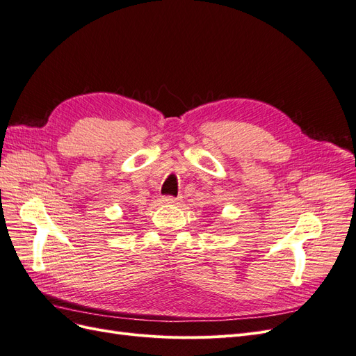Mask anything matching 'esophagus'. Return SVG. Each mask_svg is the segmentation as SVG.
<instances>
[{"instance_id":"34e87169","label":"esophagus","mask_w":356,"mask_h":356,"mask_svg":"<svg viewBox=\"0 0 356 356\" xmlns=\"http://www.w3.org/2000/svg\"><path fill=\"white\" fill-rule=\"evenodd\" d=\"M179 197H174V196H165L163 197V203H168V204H174V203H178Z\"/></svg>"}]
</instances>
